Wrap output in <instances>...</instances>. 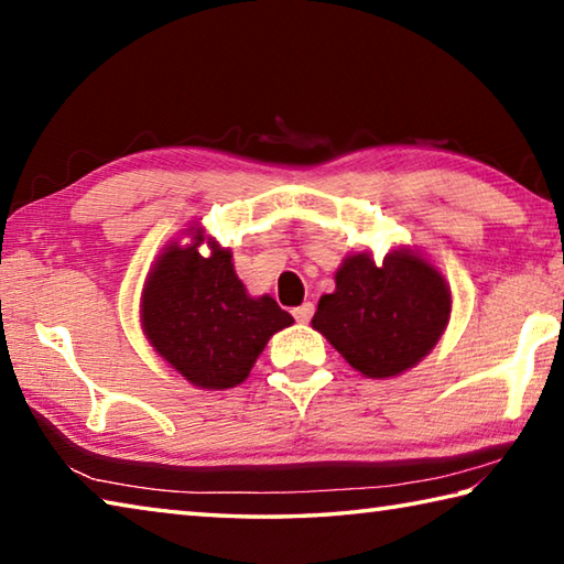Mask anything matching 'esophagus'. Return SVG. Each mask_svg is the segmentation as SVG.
<instances>
[{
	"mask_svg": "<svg viewBox=\"0 0 564 564\" xmlns=\"http://www.w3.org/2000/svg\"><path fill=\"white\" fill-rule=\"evenodd\" d=\"M313 311H316V305L303 303V305H299V308H293V318L299 323H308L313 318Z\"/></svg>",
	"mask_w": 564,
	"mask_h": 564,
	"instance_id": "obj_1",
	"label": "esophagus"
}]
</instances>
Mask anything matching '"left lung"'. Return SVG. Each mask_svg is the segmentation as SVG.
Here are the masks:
<instances>
[{"label": "left lung", "instance_id": "8db88e82", "mask_svg": "<svg viewBox=\"0 0 564 564\" xmlns=\"http://www.w3.org/2000/svg\"><path fill=\"white\" fill-rule=\"evenodd\" d=\"M447 318L443 275L415 253L393 251L380 265L370 253L348 256L311 323L362 376L390 378L433 350Z\"/></svg>", "mask_w": 564, "mask_h": 564}]
</instances>
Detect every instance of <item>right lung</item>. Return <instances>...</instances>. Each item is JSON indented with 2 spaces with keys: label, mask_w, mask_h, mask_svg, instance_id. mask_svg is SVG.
Here are the masks:
<instances>
[{
  "label": "right lung",
  "mask_w": 564,
  "mask_h": 564,
  "mask_svg": "<svg viewBox=\"0 0 564 564\" xmlns=\"http://www.w3.org/2000/svg\"><path fill=\"white\" fill-rule=\"evenodd\" d=\"M198 241L161 253L144 289L141 326L188 383L224 390L243 383L269 338L293 318L271 295L246 293L231 253L214 243L204 259Z\"/></svg>",
  "instance_id": "obj_1"
}]
</instances>
